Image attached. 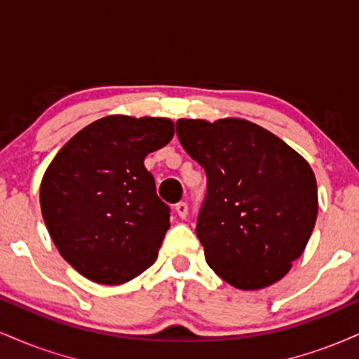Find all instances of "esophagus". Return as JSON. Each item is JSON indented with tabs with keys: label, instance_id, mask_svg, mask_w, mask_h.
I'll return each mask as SVG.
<instances>
[{
	"label": "esophagus",
	"instance_id": "34e87169",
	"mask_svg": "<svg viewBox=\"0 0 359 359\" xmlns=\"http://www.w3.org/2000/svg\"><path fill=\"white\" fill-rule=\"evenodd\" d=\"M175 212L179 214V217H182V219H185V217H187V212H189L187 204H185L184 201H180V203H177V204H175Z\"/></svg>",
	"mask_w": 359,
	"mask_h": 359
}]
</instances>
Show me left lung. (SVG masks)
<instances>
[{
    "mask_svg": "<svg viewBox=\"0 0 359 359\" xmlns=\"http://www.w3.org/2000/svg\"><path fill=\"white\" fill-rule=\"evenodd\" d=\"M177 137L208 177L196 233L208 265L241 290L269 287L306 248L317 217L314 172L265 128L179 119Z\"/></svg>",
    "mask_w": 359,
    "mask_h": 359,
    "instance_id": "1",
    "label": "left lung"
}]
</instances>
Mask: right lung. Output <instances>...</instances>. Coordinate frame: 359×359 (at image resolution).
Returning <instances> with one entry per match:
<instances>
[{
	"label": "right lung",
	"mask_w": 359,
	"mask_h": 359,
	"mask_svg": "<svg viewBox=\"0 0 359 359\" xmlns=\"http://www.w3.org/2000/svg\"><path fill=\"white\" fill-rule=\"evenodd\" d=\"M172 137L167 118L106 116L69 140L48 165L40 185L45 226L86 278L119 285L155 263L170 208L143 160Z\"/></svg>",
	"instance_id": "1"
}]
</instances>
